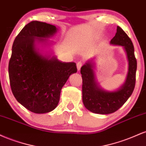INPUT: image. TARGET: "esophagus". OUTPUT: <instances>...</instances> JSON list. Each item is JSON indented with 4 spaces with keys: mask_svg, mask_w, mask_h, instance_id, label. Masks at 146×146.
Listing matches in <instances>:
<instances>
[{
    "mask_svg": "<svg viewBox=\"0 0 146 146\" xmlns=\"http://www.w3.org/2000/svg\"><path fill=\"white\" fill-rule=\"evenodd\" d=\"M82 66V62H78L77 63V68H78V71H80Z\"/></svg>",
    "mask_w": 146,
    "mask_h": 146,
    "instance_id": "esophagus-1",
    "label": "esophagus"
}]
</instances>
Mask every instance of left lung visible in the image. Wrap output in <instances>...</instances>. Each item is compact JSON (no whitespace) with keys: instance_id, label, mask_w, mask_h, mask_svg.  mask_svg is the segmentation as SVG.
Listing matches in <instances>:
<instances>
[{"instance_id":"left-lung-1","label":"left lung","mask_w":146,"mask_h":146,"mask_svg":"<svg viewBox=\"0 0 146 146\" xmlns=\"http://www.w3.org/2000/svg\"><path fill=\"white\" fill-rule=\"evenodd\" d=\"M110 44L123 46L126 53L128 70L125 82L119 89L109 91L102 88L97 81L95 74L93 59L88 60L81 68L82 78V101L86 109L101 115H107L117 111L125 104L132 95L135 86L137 60L131 40L120 27Z\"/></svg>"}]
</instances>
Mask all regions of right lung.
Wrapping results in <instances>:
<instances>
[{
    "instance_id": "1",
    "label": "right lung",
    "mask_w": 146,
    "mask_h": 146,
    "mask_svg": "<svg viewBox=\"0 0 146 146\" xmlns=\"http://www.w3.org/2000/svg\"><path fill=\"white\" fill-rule=\"evenodd\" d=\"M56 26L39 21L25 25L15 38L9 62V77L15 98L37 114L56 108L60 92L69 76L77 72L75 62H64L56 56L43 55L38 44L49 45Z\"/></svg>"
}]
</instances>
